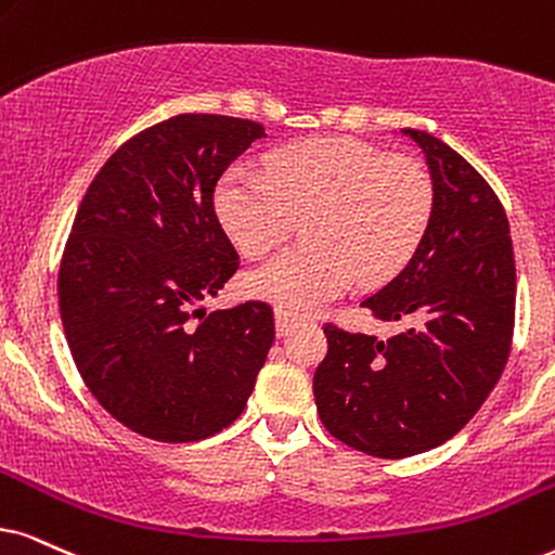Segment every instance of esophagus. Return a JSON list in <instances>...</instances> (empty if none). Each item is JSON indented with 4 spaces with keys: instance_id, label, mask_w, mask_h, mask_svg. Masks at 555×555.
I'll return each mask as SVG.
<instances>
[{
    "instance_id": "34e87169",
    "label": "esophagus",
    "mask_w": 555,
    "mask_h": 555,
    "mask_svg": "<svg viewBox=\"0 0 555 555\" xmlns=\"http://www.w3.org/2000/svg\"><path fill=\"white\" fill-rule=\"evenodd\" d=\"M294 322H297V320H294V314L284 312V310H276V333L279 335H289Z\"/></svg>"
}]
</instances>
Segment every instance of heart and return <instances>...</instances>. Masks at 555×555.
<instances>
[{
	"instance_id": "b5f03b06",
	"label": "heart",
	"mask_w": 555,
	"mask_h": 555,
	"mask_svg": "<svg viewBox=\"0 0 555 555\" xmlns=\"http://www.w3.org/2000/svg\"><path fill=\"white\" fill-rule=\"evenodd\" d=\"M435 189L417 160L356 138H320L271 153L266 173L230 166L215 189L222 228L245 256L276 248L307 217L301 245L248 273V289L279 310H318L359 276L382 284L415 256Z\"/></svg>"
}]
</instances>
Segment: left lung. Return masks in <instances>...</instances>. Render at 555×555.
Listing matches in <instances>:
<instances>
[{"label": "left lung", "instance_id": "left-lung-1", "mask_svg": "<svg viewBox=\"0 0 555 555\" xmlns=\"http://www.w3.org/2000/svg\"><path fill=\"white\" fill-rule=\"evenodd\" d=\"M402 132L425 153L433 217L410 263L361 307L410 325L378 340L327 322V356L312 382L327 433L378 459L453 438L500 382L515 330V254L502 202L443 140Z\"/></svg>", "mask_w": 555, "mask_h": 555}]
</instances>
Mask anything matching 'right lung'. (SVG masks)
I'll use <instances>...</instances> for the list:
<instances>
[{"mask_svg":"<svg viewBox=\"0 0 555 555\" xmlns=\"http://www.w3.org/2000/svg\"><path fill=\"white\" fill-rule=\"evenodd\" d=\"M263 135L241 117H171L112 153L76 212L63 333L96 402L143 438L194 443L233 425L269 356L271 305L202 307L237 271L215 186Z\"/></svg>","mask_w":555,"mask_h":555,"instance_id":"right-lung-1","label":"right lung"}]
</instances>
